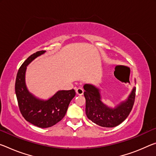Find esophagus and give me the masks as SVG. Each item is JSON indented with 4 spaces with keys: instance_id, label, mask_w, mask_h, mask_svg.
I'll return each instance as SVG.
<instances>
[{
    "instance_id": "esophagus-1",
    "label": "esophagus",
    "mask_w": 156,
    "mask_h": 156,
    "mask_svg": "<svg viewBox=\"0 0 156 156\" xmlns=\"http://www.w3.org/2000/svg\"><path fill=\"white\" fill-rule=\"evenodd\" d=\"M76 92L78 95H83L84 93V90L82 88H78L76 90Z\"/></svg>"
}]
</instances>
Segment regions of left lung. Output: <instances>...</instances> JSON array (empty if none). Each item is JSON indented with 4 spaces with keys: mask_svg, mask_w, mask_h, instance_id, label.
<instances>
[{
    "mask_svg": "<svg viewBox=\"0 0 156 156\" xmlns=\"http://www.w3.org/2000/svg\"><path fill=\"white\" fill-rule=\"evenodd\" d=\"M86 101L85 112L87 118L100 126L112 128L119 125L129 115L135 102L134 87L128 98L115 108L108 107L101 101L100 90L91 84L83 86Z\"/></svg>",
    "mask_w": 156,
    "mask_h": 156,
    "instance_id": "8db88e82",
    "label": "left lung"
}]
</instances>
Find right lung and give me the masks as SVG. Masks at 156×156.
I'll return each instance as SVG.
<instances>
[{
  "label": "right lung",
  "mask_w": 156,
  "mask_h": 156,
  "mask_svg": "<svg viewBox=\"0 0 156 156\" xmlns=\"http://www.w3.org/2000/svg\"><path fill=\"white\" fill-rule=\"evenodd\" d=\"M45 52L37 51L27 58L19 69L15 83V93L22 116L27 122L42 128L53 126L62 119L76 95L74 90H60L48 100H42L28 91L26 85L27 66Z\"/></svg>",
  "instance_id": "1"
}]
</instances>
